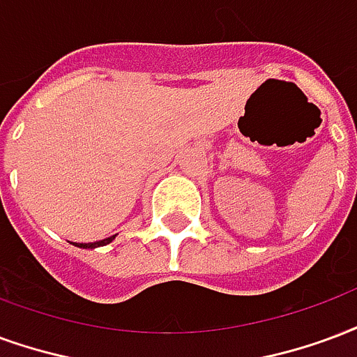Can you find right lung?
I'll list each match as a JSON object with an SVG mask.
<instances>
[{"mask_svg":"<svg viewBox=\"0 0 357 357\" xmlns=\"http://www.w3.org/2000/svg\"><path fill=\"white\" fill-rule=\"evenodd\" d=\"M115 236H117V234H113V236H107V238H104V240H96V242H89V244H83V242H71V244L77 245V248H83V250H94V248H100V245H107L109 242H113V240H115Z\"/></svg>","mask_w":357,"mask_h":357,"instance_id":"obj_1","label":"right lung"}]
</instances>
